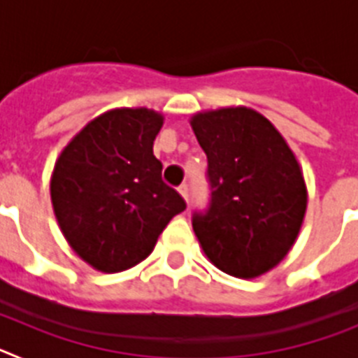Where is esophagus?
Returning <instances> with one entry per match:
<instances>
[{
  "label": "esophagus",
  "mask_w": 358,
  "mask_h": 358,
  "mask_svg": "<svg viewBox=\"0 0 358 358\" xmlns=\"http://www.w3.org/2000/svg\"><path fill=\"white\" fill-rule=\"evenodd\" d=\"M177 189H179V194H181V197L185 199L186 202H188V185H181Z\"/></svg>",
  "instance_id": "34e87169"
}]
</instances>
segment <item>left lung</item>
I'll return each instance as SVG.
<instances>
[{
  "label": "left lung",
  "instance_id": "left-lung-1",
  "mask_svg": "<svg viewBox=\"0 0 358 358\" xmlns=\"http://www.w3.org/2000/svg\"><path fill=\"white\" fill-rule=\"evenodd\" d=\"M189 125L208 156L211 204L194 231L222 273L251 280L292 249L306 213L305 176L273 123L245 106L195 113Z\"/></svg>",
  "mask_w": 358,
  "mask_h": 358
}]
</instances>
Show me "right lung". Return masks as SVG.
<instances>
[{"label":"right lung","instance_id":"obj_1","mask_svg":"<svg viewBox=\"0 0 358 358\" xmlns=\"http://www.w3.org/2000/svg\"><path fill=\"white\" fill-rule=\"evenodd\" d=\"M163 115L118 107L85 123L62 148L50 179L53 213L75 255L100 273L143 262L186 204L161 179L154 140Z\"/></svg>","mask_w":358,"mask_h":358}]
</instances>
